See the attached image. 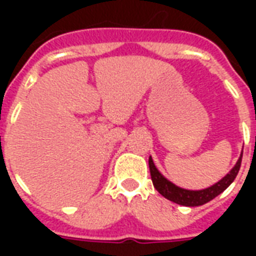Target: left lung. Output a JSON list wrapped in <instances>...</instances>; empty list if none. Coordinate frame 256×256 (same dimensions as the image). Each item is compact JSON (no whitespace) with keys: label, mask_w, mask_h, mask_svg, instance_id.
Instances as JSON below:
<instances>
[{"label":"left lung","mask_w":256,"mask_h":256,"mask_svg":"<svg viewBox=\"0 0 256 256\" xmlns=\"http://www.w3.org/2000/svg\"><path fill=\"white\" fill-rule=\"evenodd\" d=\"M242 154L240 156V159L237 160L236 166L233 167L230 172L222 178L220 182H216L215 185H212V186H210L207 189H203V190H186V189L176 186L174 184L167 181L166 178L158 172V168L154 164L152 158H150V178H152V182H154V186L156 188V190L160 193L162 196H164V198L172 200L174 203L181 204V206H188V207L203 206V204L208 203L210 200L216 198L220 193L224 192L234 181L237 172L240 170V166H242Z\"/></svg>","instance_id":"8db88e82"}]
</instances>
